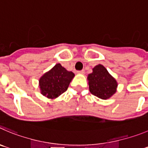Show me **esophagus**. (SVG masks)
<instances>
[{
    "label": "esophagus",
    "mask_w": 148,
    "mask_h": 148,
    "mask_svg": "<svg viewBox=\"0 0 148 148\" xmlns=\"http://www.w3.org/2000/svg\"><path fill=\"white\" fill-rule=\"evenodd\" d=\"M78 74H84L85 73V70H80V71H77Z\"/></svg>",
    "instance_id": "34e87169"
}]
</instances>
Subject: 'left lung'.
I'll return each instance as SVG.
<instances>
[{"instance_id": "obj_1", "label": "left lung", "mask_w": 148, "mask_h": 148, "mask_svg": "<svg viewBox=\"0 0 148 148\" xmlns=\"http://www.w3.org/2000/svg\"><path fill=\"white\" fill-rule=\"evenodd\" d=\"M88 79L90 92L100 99H109L116 92L118 83L102 65L93 68V73L88 75Z\"/></svg>"}]
</instances>
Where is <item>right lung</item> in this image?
Returning <instances> with one entry per match:
<instances>
[{
	"label": "right lung",
	"instance_id": "add662e5",
	"mask_svg": "<svg viewBox=\"0 0 148 148\" xmlns=\"http://www.w3.org/2000/svg\"><path fill=\"white\" fill-rule=\"evenodd\" d=\"M74 77L72 71H67L60 63H58L40 78L41 94L49 99L57 98L66 91Z\"/></svg>",
	"mask_w": 148,
	"mask_h": 148
}]
</instances>
